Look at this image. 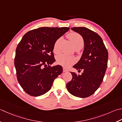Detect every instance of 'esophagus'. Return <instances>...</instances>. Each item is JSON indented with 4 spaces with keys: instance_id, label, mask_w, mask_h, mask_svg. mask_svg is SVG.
Here are the masks:
<instances>
[{
    "instance_id": "1",
    "label": "esophagus",
    "mask_w": 122,
    "mask_h": 122,
    "mask_svg": "<svg viewBox=\"0 0 122 122\" xmlns=\"http://www.w3.org/2000/svg\"><path fill=\"white\" fill-rule=\"evenodd\" d=\"M68 71V70L66 69L65 68H63V72H66Z\"/></svg>"
}]
</instances>
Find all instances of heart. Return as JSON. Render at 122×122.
<instances>
[{"label":"heart","mask_w":122,"mask_h":122,"mask_svg":"<svg viewBox=\"0 0 122 122\" xmlns=\"http://www.w3.org/2000/svg\"><path fill=\"white\" fill-rule=\"evenodd\" d=\"M69 39L70 40L74 47L76 49L78 47H82L84 44V41L82 37L78 33L72 32L69 33L67 35ZM61 38H59L54 43L53 46V52L55 53H57L59 52V44L61 42ZM56 62L58 64L61 65L64 67L68 68L72 64L75 63V59L72 56H68L64 54H60L56 56Z\"/></svg>","instance_id":"1"}]
</instances>
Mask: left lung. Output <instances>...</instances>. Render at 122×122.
Segmentation results:
<instances>
[{"label": "left lung", "mask_w": 122, "mask_h": 122, "mask_svg": "<svg viewBox=\"0 0 122 122\" xmlns=\"http://www.w3.org/2000/svg\"><path fill=\"white\" fill-rule=\"evenodd\" d=\"M71 30L80 34L84 41V50L80 60L73 67L80 71L81 75L71 72L72 78L66 84L71 95L80 98L91 96L103 80L107 67L108 54L102 39L92 30L84 27Z\"/></svg>", "instance_id": "left-lung-1"}]
</instances>
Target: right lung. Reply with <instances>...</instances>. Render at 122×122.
Returning a JSON list of instances; mask_svg holds the SVG:
<instances>
[{"instance_id":"right-lung-1","label":"right lung","mask_w":122,"mask_h":122,"mask_svg":"<svg viewBox=\"0 0 122 122\" xmlns=\"http://www.w3.org/2000/svg\"><path fill=\"white\" fill-rule=\"evenodd\" d=\"M69 27H43L23 36L16 50L14 64L18 81L30 96H41L50 90L55 79L62 72L60 65H50L56 60L53 53L56 41Z\"/></svg>"}]
</instances>
